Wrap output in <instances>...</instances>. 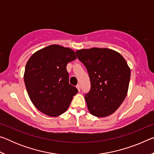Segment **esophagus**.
I'll return each instance as SVG.
<instances>
[{"label":"esophagus","instance_id":"1","mask_svg":"<svg viewBox=\"0 0 154 154\" xmlns=\"http://www.w3.org/2000/svg\"><path fill=\"white\" fill-rule=\"evenodd\" d=\"M76 87H77V88L78 91H79V92H80V90H81V86H80V85H79V84H77Z\"/></svg>","mask_w":154,"mask_h":154}]
</instances>
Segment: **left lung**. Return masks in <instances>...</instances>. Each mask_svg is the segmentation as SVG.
I'll use <instances>...</instances> for the list:
<instances>
[{
  "label": "left lung",
  "mask_w": 154,
  "mask_h": 154,
  "mask_svg": "<svg viewBox=\"0 0 154 154\" xmlns=\"http://www.w3.org/2000/svg\"><path fill=\"white\" fill-rule=\"evenodd\" d=\"M88 70L91 90L85 95L88 109L94 116L105 118L123 103L128 90L130 69L119 52L92 48L76 51Z\"/></svg>",
  "instance_id": "obj_1"
}]
</instances>
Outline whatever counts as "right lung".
Segmentation results:
<instances>
[{"instance_id": "add662e5", "label": "right lung", "mask_w": 154, "mask_h": 154, "mask_svg": "<svg viewBox=\"0 0 154 154\" xmlns=\"http://www.w3.org/2000/svg\"><path fill=\"white\" fill-rule=\"evenodd\" d=\"M76 58L72 49L51 45L28 59L24 83L30 100L38 111L57 117L67 110L78 90L69 84L66 65Z\"/></svg>"}]
</instances>
